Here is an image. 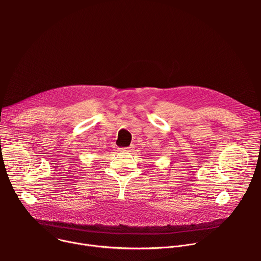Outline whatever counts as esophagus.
Masks as SVG:
<instances>
[{"mask_svg": "<svg viewBox=\"0 0 261 261\" xmlns=\"http://www.w3.org/2000/svg\"><path fill=\"white\" fill-rule=\"evenodd\" d=\"M132 146H127V147H122V148H120L121 150V152H131L132 151Z\"/></svg>", "mask_w": 261, "mask_h": 261, "instance_id": "34e87169", "label": "esophagus"}]
</instances>
